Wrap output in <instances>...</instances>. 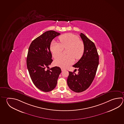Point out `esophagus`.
Listing matches in <instances>:
<instances>
[{
  "mask_svg": "<svg viewBox=\"0 0 124 124\" xmlns=\"http://www.w3.org/2000/svg\"><path fill=\"white\" fill-rule=\"evenodd\" d=\"M61 70H62V71H63V70H64V69H63V68H61Z\"/></svg>",
  "mask_w": 124,
  "mask_h": 124,
  "instance_id": "1",
  "label": "esophagus"
}]
</instances>
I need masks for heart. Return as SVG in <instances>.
<instances>
[{
	"label": "heart",
	"mask_w": 124,
	"mask_h": 124,
	"mask_svg": "<svg viewBox=\"0 0 124 124\" xmlns=\"http://www.w3.org/2000/svg\"><path fill=\"white\" fill-rule=\"evenodd\" d=\"M60 44L55 41L51 43L50 49L52 56L56 58L62 53L63 48H68L66 56H61L54 61L55 65L66 68L73 63L75 58L78 60L82 57L84 52V45L79 37L71 33L65 34L59 37Z\"/></svg>",
	"instance_id": "obj_1"
}]
</instances>
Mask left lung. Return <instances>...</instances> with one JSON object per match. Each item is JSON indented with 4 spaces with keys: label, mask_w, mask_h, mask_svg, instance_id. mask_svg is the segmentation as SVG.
<instances>
[{
    "label": "left lung",
    "mask_w": 124,
    "mask_h": 124,
    "mask_svg": "<svg viewBox=\"0 0 124 124\" xmlns=\"http://www.w3.org/2000/svg\"><path fill=\"white\" fill-rule=\"evenodd\" d=\"M84 45V52L81 58L73 67L78 68L77 75L69 71L67 84L73 91L81 93L89 88L96 75L99 55L93 42L81 33L80 35Z\"/></svg>",
    "instance_id": "8db88e82"
}]
</instances>
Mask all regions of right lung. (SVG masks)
<instances>
[{"instance_id":"obj_1","label":"right lung","mask_w":124,"mask_h":124,"mask_svg":"<svg viewBox=\"0 0 124 124\" xmlns=\"http://www.w3.org/2000/svg\"><path fill=\"white\" fill-rule=\"evenodd\" d=\"M60 33L48 31L34 40L28 49L27 66L31 78L35 86L41 91L48 92L53 90L57 84L61 68L49 66L53 60L50 49L52 41Z\"/></svg>"}]
</instances>
